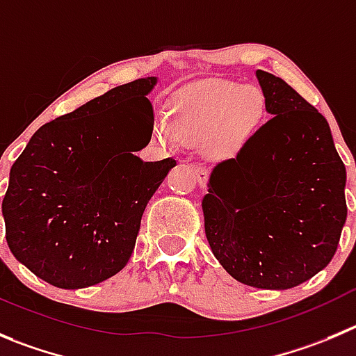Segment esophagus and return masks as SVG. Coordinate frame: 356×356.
<instances>
[{"mask_svg": "<svg viewBox=\"0 0 356 356\" xmlns=\"http://www.w3.org/2000/svg\"><path fill=\"white\" fill-rule=\"evenodd\" d=\"M194 172H195V178H197V184L199 185H206V181H208L209 178V171L206 168H194Z\"/></svg>", "mask_w": 356, "mask_h": 356, "instance_id": "obj_1", "label": "esophagus"}]
</instances>
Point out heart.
Wrapping results in <instances>:
<instances>
[{
	"instance_id": "1",
	"label": "heart",
	"mask_w": 356,
	"mask_h": 356,
	"mask_svg": "<svg viewBox=\"0 0 356 356\" xmlns=\"http://www.w3.org/2000/svg\"><path fill=\"white\" fill-rule=\"evenodd\" d=\"M266 111V96L259 87L208 82L178 94L171 117H155L152 136L165 148L202 145L211 161H232L257 136Z\"/></svg>"
}]
</instances>
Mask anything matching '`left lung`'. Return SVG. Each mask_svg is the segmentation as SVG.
Segmentation results:
<instances>
[{
	"label": "left lung",
	"mask_w": 356,
	"mask_h": 356,
	"mask_svg": "<svg viewBox=\"0 0 356 356\" xmlns=\"http://www.w3.org/2000/svg\"><path fill=\"white\" fill-rule=\"evenodd\" d=\"M269 122L211 171L204 231L223 269L248 286L286 290L328 266L346 222V168L328 122L285 80L257 70Z\"/></svg>",
	"instance_id": "obj_1"
}]
</instances>
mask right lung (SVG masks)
<instances>
[{
	"label": "right lung",
	"instance_id": "right-lung-1",
	"mask_svg": "<svg viewBox=\"0 0 356 356\" xmlns=\"http://www.w3.org/2000/svg\"><path fill=\"white\" fill-rule=\"evenodd\" d=\"M155 83H124L42 125L13 162L1 204L6 243L43 282L86 289L129 262L145 208L176 165L131 154L152 138Z\"/></svg>",
	"mask_w": 356,
	"mask_h": 356
}]
</instances>
